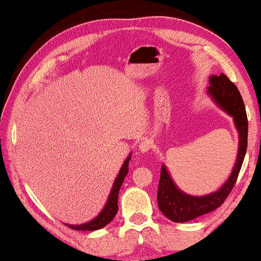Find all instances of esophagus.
<instances>
[{
  "label": "esophagus",
  "instance_id": "obj_1",
  "mask_svg": "<svg viewBox=\"0 0 261 261\" xmlns=\"http://www.w3.org/2000/svg\"><path fill=\"white\" fill-rule=\"evenodd\" d=\"M151 147H152V141L147 140V139H146V140H142L140 144H139V149H140V152L142 153L147 152Z\"/></svg>",
  "mask_w": 261,
  "mask_h": 261
}]
</instances>
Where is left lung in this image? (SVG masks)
<instances>
[{
  "mask_svg": "<svg viewBox=\"0 0 261 261\" xmlns=\"http://www.w3.org/2000/svg\"><path fill=\"white\" fill-rule=\"evenodd\" d=\"M209 83V95L224 112L233 116L235 127L239 132L237 163L234 165L233 172L230 173L228 180L221 187L220 190L210 195L201 196V197L187 195L185 192L180 191L173 183L166 166L163 165L160 171L156 199H158L160 212L173 222H188L221 206L237 183L239 172L245 159L246 149H247L248 121L240 91L238 90L237 85L223 73H221L220 76H210Z\"/></svg>",
  "mask_w": 261,
  "mask_h": 261,
  "instance_id": "1",
  "label": "left lung"
}]
</instances>
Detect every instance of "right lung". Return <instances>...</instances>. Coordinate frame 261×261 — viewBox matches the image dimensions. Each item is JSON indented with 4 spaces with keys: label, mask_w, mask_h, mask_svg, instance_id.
<instances>
[{
    "label": "right lung",
    "mask_w": 261,
    "mask_h": 261,
    "mask_svg": "<svg viewBox=\"0 0 261 261\" xmlns=\"http://www.w3.org/2000/svg\"><path fill=\"white\" fill-rule=\"evenodd\" d=\"M130 160V154L128 155V158L124 160L122 167H121L119 174H117L115 181H114L112 191H110L109 198L107 201V204L101 213H99L98 216H96L94 220H91L90 222L83 223V224H66L69 226L71 229L76 230H97L101 229V228L106 227L109 222H112L114 216L116 215L117 209V197H119V191L121 189V185H122L124 177L127 176L128 173V164H129Z\"/></svg>",
    "instance_id": "right-lung-1"
}]
</instances>
